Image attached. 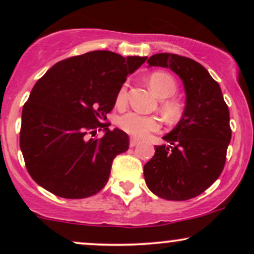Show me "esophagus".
Returning <instances> with one entry per match:
<instances>
[{
    "mask_svg": "<svg viewBox=\"0 0 254 254\" xmlns=\"http://www.w3.org/2000/svg\"><path fill=\"white\" fill-rule=\"evenodd\" d=\"M139 143V139L138 138H135V137H131L130 138V147H135Z\"/></svg>",
    "mask_w": 254,
    "mask_h": 254,
    "instance_id": "obj_1",
    "label": "esophagus"
}]
</instances>
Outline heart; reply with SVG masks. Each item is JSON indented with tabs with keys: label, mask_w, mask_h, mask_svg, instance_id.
I'll return each instance as SVG.
<instances>
[{
	"label": "heart",
	"mask_w": 254,
	"mask_h": 254,
	"mask_svg": "<svg viewBox=\"0 0 254 254\" xmlns=\"http://www.w3.org/2000/svg\"><path fill=\"white\" fill-rule=\"evenodd\" d=\"M149 84L154 93L160 98H167L162 101V112L171 121H176L182 116V105L174 98L178 90V83L170 72L154 71L149 76ZM116 104L122 107L127 104V84L119 88L116 95ZM122 130L133 137H144L148 133L157 131L161 127L159 118L154 116H143L136 112H127L122 116L118 121Z\"/></svg>",
	"instance_id": "b5f03b06"
}]
</instances>
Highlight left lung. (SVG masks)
<instances>
[{"label":"left lung","instance_id":"left-lung-1","mask_svg":"<svg viewBox=\"0 0 254 254\" xmlns=\"http://www.w3.org/2000/svg\"><path fill=\"white\" fill-rule=\"evenodd\" d=\"M149 66L170 68L183 80L186 107L182 121L155 145L144 165L149 190L168 200H188L203 193L222 173L232 138L229 110L220 84L196 61L176 54H156Z\"/></svg>","mask_w":254,"mask_h":254}]
</instances>
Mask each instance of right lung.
Wrapping results in <instances>:
<instances>
[{
    "instance_id": "1",
    "label": "right lung",
    "mask_w": 254,
    "mask_h": 254,
    "mask_svg": "<svg viewBox=\"0 0 254 254\" xmlns=\"http://www.w3.org/2000/svg\"><path fill=\"white\" fill-rule=\"evenodd\" d=\"M147 57L90 51L55 64L37 81L22 109L20 148L32 179L58 197L97 194L112 162L129 149L124 131L106 115L129 74ZM104 128L101 139L94 137Z\"/></svg>"
}]
</instances>
